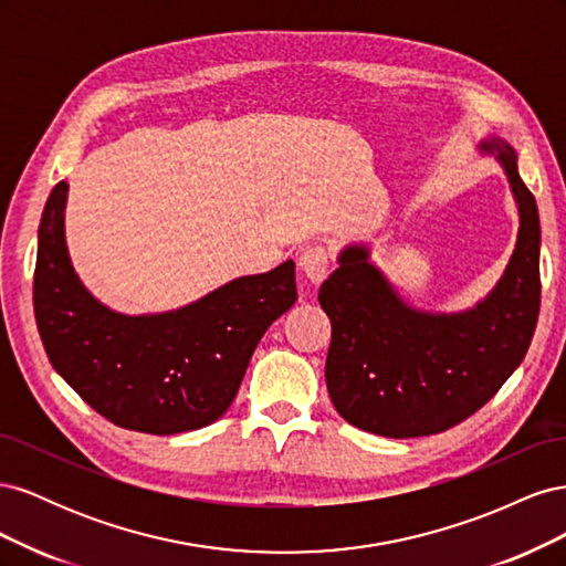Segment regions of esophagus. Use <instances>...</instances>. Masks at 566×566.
<instances>
[{"instance_id": "34e87169", "label": "esophagus", "mask_w": 566, "mask_h": 566, "mask_svg": "<svg viewBox=\"0 0 566 566\" xmlns=\"http://www.w3.org/2000/svg\"><path fill=\"white\" fill-rule=\"evenodd\" d=\"M331 262H333V256L323 245H310L300 254V269H302V273L312 283H316V285L321 281H325V276H328V273H331Z\"/></svg>"}]
</instances>
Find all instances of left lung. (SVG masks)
I'll list each match as a JSON object with an SVG mask.
<instances>
[{"label":"left lung","mask_w":566,"mask_h":566,"mask_svg":"<svg viewBox=\"0 0 566 566\" xmlns=\"http://www.w3.org/2000/svg\"><path fill=\"white\" fill-rule=\"evenodd\" d=\"M499 150L520 208V235L505 276L465 314H422L406 306L366 248H347L321 285L333 325L325 382L337 413L380 437L447 432L495 397L522 364L541 310V221L536 198L505 142Z\"/></svg>","instance_id":"1"}]
</instances>
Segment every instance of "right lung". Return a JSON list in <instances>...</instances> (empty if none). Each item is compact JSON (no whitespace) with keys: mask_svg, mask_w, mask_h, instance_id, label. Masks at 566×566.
<instances>
[{"mask_svg":"<svg viewBox=\"0 0 566 566\" xmlns=\"http://www.w3.org/2000/svg\"><path fill=\"white\" fill-rule=\"evenodd\" d=\"M67 184L51 191L32 279L51 366L96 413L146 434H177L227 413L269 325L297 300L295 264L245 276L160 316H119L77 281L63 238Z\"/></svg>","mask_w":566,"mask_h":566,"instance_id":"1","label":"right lung"}]
</instances>
